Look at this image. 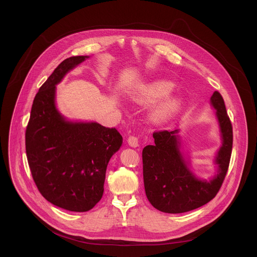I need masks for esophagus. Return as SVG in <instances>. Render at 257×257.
<instances>
[{
    "mask_svg": "<svg viewBox=\"0 0 257 257\" xmlns=\"http://www.w3.org/2000/svg\"><path fill=\"white\" fill-rule=\"evenodd\" d=\"M127 142H128L129 146H131V148H134V149H135V148H138V146H139V140H138V138L135 137V136H130V137L128 138Z\"/></svg>",
    "mask_w": 257,
    "mask_h": 257,
    "instance_id": "34e87169",
    "label": "esophagus"
}]
</instances>
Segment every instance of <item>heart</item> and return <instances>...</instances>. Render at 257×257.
<instances>
[{"instance_id":"b5f03b06","label":"heart","mask_w":257,"mask_h":257,"mask_svg":"<svg viewBox=\"0 0 257 257\" xmlns=\"http://www.w3.org/2000/svg\"><path fill=\"white\" fill-rule=\"evenodd\" d=\"M176 85L173 81L158 78L136 86L131 94L134 102L142 105L157 103L150 113V120L155 125H164L175 118L183 107L184 101L179 95H169Z\"/></svg>"}]
</instances>
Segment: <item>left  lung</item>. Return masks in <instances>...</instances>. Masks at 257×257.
I'll list each match as a JSON object with an SVG mask.
<instances>
[{"label":"left lung","instance_id":"8db88e82","mask_svg":"<svg viewBox=\"0 0 257 257\" xmlns=\"http://www.w3.org/2000/svg\"><path fill=\"white\" fill-rule=\"evenodd\" d=\"M210 105L215 111L222 140L213 159L216 172L210 178L193 173L178 129L155 132V144L146 145L142 151L145 193L152 205L163 212L182 213L198 208L209 202L223 184L232 154L233 129L219 92L212 93Z\"/></svg>","mask_w":257,"mask_h":257}]
</instances>
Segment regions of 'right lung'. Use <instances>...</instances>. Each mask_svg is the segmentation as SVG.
Returning <instances> with one entry per match:
<instances>
[{"mask_svg": "<svg viewBox=\"0 0 257 257\" xmlns=\"http://www.w3.org/2000/svg\"><path fill=\"white\" fill-rule=\"evenodd\" d=\"M86 59L71 57L54 70L34 97L25 133L27 161L40 192L52 204L76 212L100 200L107 164L123 143L115 128L69 120L57 107V85Z\"/></svg>", "mask_w": 257, "mask_h": 257, "instance_id": "obj_1", "label": "right lung"}]
</instances>
